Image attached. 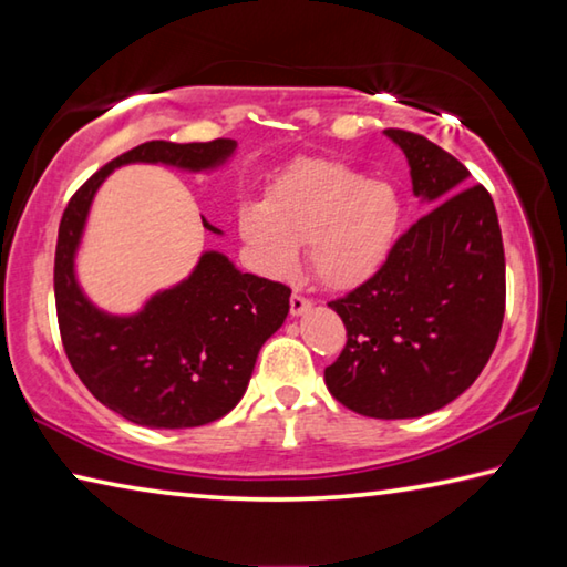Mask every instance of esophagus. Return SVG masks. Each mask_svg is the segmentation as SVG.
I'll return each instance as SVG.
<instances>
[{
  "instance_id": "obj_1",
  "label": "esophagus",
  "mask_w": 567,
  "mask_h": 567,
  "mask_svg": "<svg viewBox=\"0 0 567 567\" xmlns=\"http://www.w3.org/2000/svg\"><path fill=\"white\" fill-rule=\"evenodd\" d=\"M312 307V300H307V297H302V295H297V292H292V297H290V312L295 315H305L307 310H310Z\"/></svg>"
}]
</instances>
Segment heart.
Segmentation results:
<instances>
[{"label":"heart","instance_id":"b5f03b06","mask_svg":"<svg viewBox=\"0 0 567 567\" xmlns=\"http://www.w3.org/2000/svg\"><path fill=\"white\" fill-rule=\"evenodd\" d=\"M237 227L260 270L290 277L300 247L318 280L352 290L378 275L402 227V199L390 182L340 162L312 159L275 182L265 203L239 207Z\"/></svg>","mask_w":567,"mask_h":567}]
</instances>
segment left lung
I'll return each mask as SVG.
<instances>
[{
	"instance_id": "8db88e82",
	"label": "left lung",
	"mask_w": 567,
	"mask_h": 567,
	"mask_svg": "<svg viewBox=\"0 0 567 567\" xmlns=\"http://www.w3.org/2000/svg\"><path fill=\"white\" fill-rule=\"evenodd\" d=\"M405 152L412 192L433 205L368 282L330 307L348 342L324 385L360 415L405 420L435 412L473 385L505 315V252L491 192L415 132L385 130Z\"/></svg>"
}]
</instances>
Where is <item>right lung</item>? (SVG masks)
Segmentation results:
<instances>
[{
  "label": "right lung",
  "instance_id": "obj_1",
  "mask_svg": "<svg viewBox=\"0 0 567 567\" xmlns=\"http://www.w3.org/2000/svg\"><path fill=\"white\" fill-rule=\"evenodd\" d=\"M235 147V140L145 142L94 172L62 215L54 300L64 352L84 388L137 425L185 430L227 415L243 400L265 340L290 312V287L239 272L223 252L209 249L187 280L152 295L140 312H104L87 300L74 275L92 199L122 165L207 172L225 165ZM203 225L223 235L207 219Z\"/></svg>",
  "mask_w": 567,
  "mask_h": 567
}]
</instances>
